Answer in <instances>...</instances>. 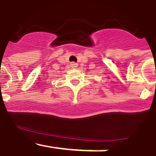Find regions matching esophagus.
<instances>
[{"label": "esophagus", "instance_id": "obj_1", "mask_svg": "<svg viewBox=\"0 0 156 156\" xmlns=\"http://www.w3.org/2000/svg\"><path fill=\"white\" fill-rule=\"evenodd\" d=\"M77 66H78V65H77V63L76 62H72L71 63V67L72 68H76Z\"/></svg>", "mask_w": 156, "mask_h": 156}]
</instances>
